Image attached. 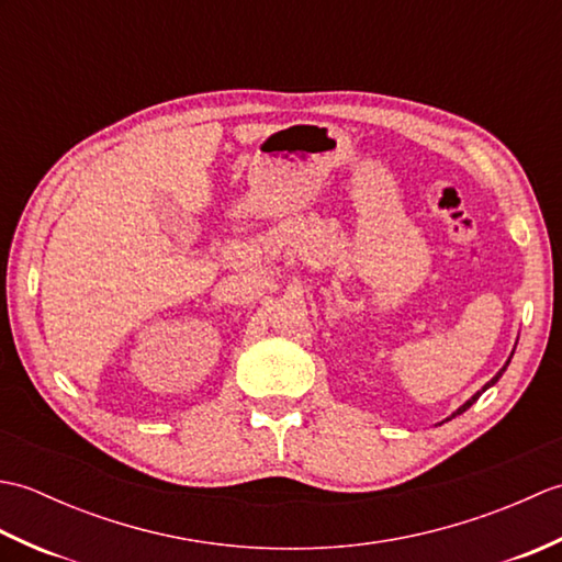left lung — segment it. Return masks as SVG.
<instances>
[{"instance_id":"left-lung-1","label":"left lung","mask_w":562,"mask_h":562,"mask_svg":"<svg viewBox=\"0 0 562 562\" xmlns=\"http://www.w3.org/2000/svg\"><path fill=\"white\" fill-rule=\"evenodd\" d=\"M512 355H515V352H512ZM509 360H512V357H509ZM509 360H507V362H505V367H503V369H499V372H497V374H495V376H493V379H491V381H487V384H485V386H483V389H481V391H479V393H473V396H471V398H469V401H465V403H463V405H461V408H459V411H453V413H451V417H457V415H461V413H463V411H469V408H471V405H473V403H475V401H479V398H481V393H483V391H487V389H491V386H493V384H497V379H499V376H503V372H505V369H507V364H509ZM451 417H447V420H451Z\"/></svg>"}]
</instances>
